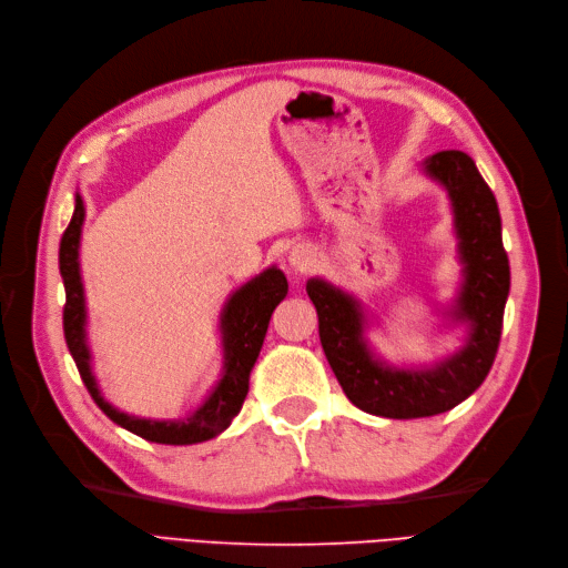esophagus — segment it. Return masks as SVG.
Instances as JSON below:
<instances>
[{
  "label": "esophagus",
  "mask_w": 568,
  "mask_h": 568,
  "mask_svg": "<svg viewBox=\"0 0 568 568\" xmlns=\"http://www.w3.org/2000/svg\"><path fill=\"white\" fill-rule=\"evenodd\" d=\"M286 261H288L291 267L303 272V270L315 265V251H313L311 246H307V244H296V246H291V251H288V255H286Z\"/></svg>",
  "instance_id": "obj_1"
}]
</instances>
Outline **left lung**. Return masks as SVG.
<instances>
[{"label": "left lung", "mask_w": 568, "mask_h": 568, "mask_svg": "<svg viewBox=\"0 0 568 568\" xmlns=\"http://www.w3.org/2000/svg\"><path fill=\"white\" fill-rule=\"evenodd\" d=\"M422 170L450 201L462 282L438 315L443 326H462L455 353L432 365H395L372 346L367 332L376 317L363 301L322 277L305 284L317 307L324 355L343 393L355 407L386 419L434 417L467 400L493 367L509 296L500 211L476 163L462 151H438L422 161Z\"/></svg>", "instance_id": "8db88e82"}]
</instances>
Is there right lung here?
Segmentation results:
<instances>
[{"label":"right lung","mask_w":568,"mask_h":568,"mask_svg":"<svg viewBox=\"0 0 568 568\" xmlns=\"http://www.w3.org/2000/svg\"><path fill=\"white\" fill-rule=\"evenodd\" d=\"M84 225V203L75 192V211L71 225L61 236L59 246V270L65 286V307H63V334L68 351H71L78 372L84 386L99 409L115 422L118 426L128 428L134 436H142L151 443L163 445H194L220 436L232 424V419L242 409L246 393H248V376L261 355L263 341L267 334V324L286 291V277L280 267H265L261 274H255L248 282L234 288L230 298L220 311V348H222V369L215 386L209 395L189 412L186 417L178 419H151L136 417L111 405L104 393L99 388V382L92 367V351L88 341V301H84L82 272H80V239Z\"/></svg>","instance_id":"add662e5"}]
</instances>
